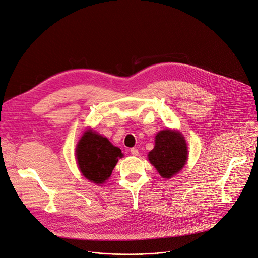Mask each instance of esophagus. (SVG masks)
I'll return each mask as SVG.
<instances>
[{
  "label": "esophagus",
  "mask_w": 258,
  "mask_h": 258,
  "mask_svg": "<svg viewBox=\"0 0 258 258\" xmlns=\"http://www.w3.org/2000/svg\"><path fill=\"white\" fill-rule=\"evenodd\" d=\"M131 154L133 156H138L139 155V151L137 149H135V148H133V149H131Z\"/></svg>",
  "instance_id": "1"
}]
</instances>
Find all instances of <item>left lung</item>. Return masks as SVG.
I'll use <instances>...</instances> for the list:
<instances>
[{
	"mask_svg": "<svg viewBox=\"0 0 258 258\" xmlns=\"http://www.w3.org/2000/svg\"><path fill=\"white\" fill-rule=\"evenodd\" d=\"M187 158V148L181 134L161 131L156 136L155 148L149 153V160L163 178H171L180 171Z\"/></svg>",
	"mask_w": 258,
	"mask_h": 258,
	"instance_id": "8db88e82",
	"label": "left lung"
}]
</instances>
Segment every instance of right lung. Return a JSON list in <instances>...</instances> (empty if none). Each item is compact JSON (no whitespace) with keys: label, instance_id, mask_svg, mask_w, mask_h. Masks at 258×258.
Listing matches in <instances>:
<instances>
[{"label":"right lung","instance_id":"1","mask_svg":"<svg viewBox=\"0 0 258 258\" xmlns=\"http://www.w3.org/2000/svg\"><path fill=\"white\" fill-rule=\"evenodd\" d=\"M76 155L82 175L97 184L106 180L123 156L121 150L107 138L92 131L84 133L77 145Z\"/></svg>","mask_w":258,"mask_h":258}]
</instances>
